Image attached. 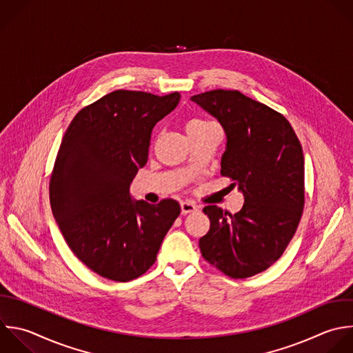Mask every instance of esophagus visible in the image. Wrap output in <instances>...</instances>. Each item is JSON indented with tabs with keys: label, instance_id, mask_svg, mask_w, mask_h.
Listing matches in <instances>:
<instances>
[{
	"label": "esophagus",
	"instance_id": "obj_1",
	"mask_svg": "<svg viewBox=\"0 0 353 353\" xmlns=\"http://www.w3.org/2000/svg\"><path fill=\"white\" fill-rule=\"evenodd\" d=\"M181 211H182L183 215H186V214H190V212L197 211V205L193 204V203H190V201H182V203H181Z\"/></svg>",
	"mask_w": 353,
	"mask_h": 353
}]
</instances>
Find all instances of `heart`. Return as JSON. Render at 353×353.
Returning a JSON list of instances; mask_svg holds the SVG:
<instances>
[{
	"label": "heart",
	"mask_w": 353,
	"mask_h": 353,
	"mask_svg": "<svg viewBox=\"0 0 353 353\" xmlns=\"http://www.w3.org/2000/svg\"><path fill=\"white\" fill-rule=\"evenodd\" d=\"M205 124H210V123H207V121H204V120H200V119H193V120H190V121L186 124V130L189 131V130H193V128H197V127H203V125H205Z\"/></svg>",
	"instance_id": "heart-1"
}]
</instances>
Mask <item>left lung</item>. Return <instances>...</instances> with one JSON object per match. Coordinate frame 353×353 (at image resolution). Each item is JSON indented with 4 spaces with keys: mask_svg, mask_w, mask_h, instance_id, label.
Listing matches in <instances>:
<instances>
[{
    "mask_svg": "<svg viewBox=\"0 0 353 353\" xmlns=\"http://www.w3.org/2000/svg\"><path fill=\"white\" fill-rule=\"evenodd\" d=\"M190 99L222 125L221 174L244 196L233 215L204 207L210 230L199 247L216 269L245 279L274 263L296 230L305 201L302 146L284 116L239 91L214 90Z\"/></svg>",
    "mask_w": 353,
    "mask_h": 353,
    "instance_id": "obj_1",
    "label": "left lung"
}]
</instances>
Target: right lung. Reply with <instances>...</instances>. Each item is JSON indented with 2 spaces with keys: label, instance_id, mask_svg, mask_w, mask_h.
Wrapping results in <instances>:
<instances>
[{
  "label": "right lung",
  "instance_id": "obj_1",
  "mask_svg": "<svg viewBox=\"0 0 353 353\" xmlns=\"http://www.w3.org/2000/svg\"><path fill=\"white\" fill-rule=\"evenodd\" d=\"M117 90L81 109L70 123L50 181L59 229L77 258L114 281L142 276L181 214L172 199L134 200L130 185L148 161L153 127L179 103Z\"/></svg>",
  "mask_w": 353,
  "mask_h": 353
}]
</instances>
